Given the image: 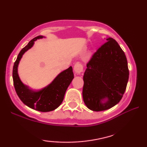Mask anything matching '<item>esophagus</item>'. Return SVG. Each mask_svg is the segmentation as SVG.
<instances>
[{"label": "esophagus", "mask_w": 147, "mask_h": 147, "mask_svg": "<svg viewBox=\"0 0 147 147\" xmlns=\"http://www.w3.org/2000/svg\"><path fill=\"white\" fill-rule=\"evenodd\" d=\"M83 65H82V64L81 63H80V62H78V63H76L75 65H74V71H76V74H80L82 71H83Z\"/></svg>", "instance_id": "obj_1"}]
</instances>
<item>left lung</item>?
I'll use <instances>...</instances> for the list:
<instances>
[{"mask_svg": "<svg viewBox=\"0 0 147 147\" xmlns=\"http://www.w3.org/2000/svg\"><path fill=\"white\" fill-rule=\"evenodd\" d=\"M129 77L127 59L111 37L92 55L84 75L82 96L90 110L110 109L122 99Z\"/></svg>", "mask_w": 147, "mask_h": 147, "instance_id": "obj_1", "label": "left lung"}]
</instances>
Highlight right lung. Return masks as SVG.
I'll return each mask as SVG.
<instances>
[{
	"mask_svg": "<svg viewBox=\"0 0 147 147\" xmlns=\"http://www.w3.org/2000/svg\"><path fill=\"white\" fill-rule=\"evenodd\" d=\"M44 37L37 36L31 40L23 48L18 55L13 69V84L18 96L26 106L40 112H50L59 107L63 100L64 96L68 86L74 79L73 69L71 66L61 72L51 84L43 89L35 91L24 84L18 74V65L19 61L26 51L33 47L37 39Z\"/></svg>",
	"mask_w": 147,
	"mask_h": 147,
	"instance_id": "right-lung-1",
	"label": "right lung"
}]
</instances>
